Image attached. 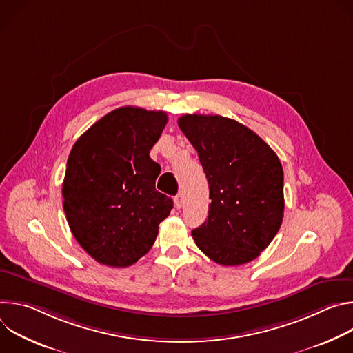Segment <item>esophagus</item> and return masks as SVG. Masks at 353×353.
Listing matches in <instances>:
<instances>
[{
    "instance_id": "obj_1",
    "label": "esophagus",
    "mask_w": 353,
    "mask_h": 353,
    "mask_svg": "<svg viewBox=\"0 0 353 353\" xmlns=\"http://www.w3.org/2000/svg\"><path fill=\"white\" fill-rule=\"evenodd\" d=\"M183 204H184L183 194H177V195L174 196V205H176V208H181Z\"/></svg>"
}]
</instances>
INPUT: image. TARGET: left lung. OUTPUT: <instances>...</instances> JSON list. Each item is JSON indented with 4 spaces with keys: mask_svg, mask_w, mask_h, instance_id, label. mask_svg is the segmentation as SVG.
Listing matches in <instances>:
<instances>
[{
    "mask_svg": "<svg viewBox=\"0 0 353 353\" xmlns=\"http://www.w3.org/2000/svg\"><path fill=\"white\" fill-rule=\"evenodd\" d=\"M177 123L210 184L208 219L191 232L195 244L221 265L253 261L283 218V170L276 154L254 131L228 117L185 114Z\"/></svg>",
    "mask_w": 353,
    "mask_h": 353,
    "instance_id": "8db88e82",
    "label": "left lung"
}]
</instances>
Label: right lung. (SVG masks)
<instances>
[{
    "label": "right lung",
    "mask_w": 353,
    "mask_h": 353,
    "mask_svg": "<svg viewBox=\"0 0 353 353\" xmlns=\"http://www.w3.org/2000/svg\"><path fill=\"white\" fill-rule=\"evenodd\" d=\"M168 114L120 108L74 143L63 183L64 212L79 245L97 263L128 267L154 245L173 201L157 191L150 159Z\"/></svg>",
    "instance_id": "obj_1"
}]
</instances>
